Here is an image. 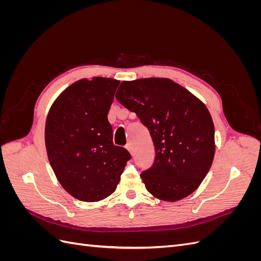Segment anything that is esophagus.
Instances as JSON below:
<instances>
[{
	"label": "esophagus",
	"instance_id": "obj_1",
	"mask_svg": "<svg viewBox=\"0 0 261 261\" xmlns=\"http://www.w3.org/2000/svg\"><path fill=\"white\" fill-rule=\"evenodd\" d=\"M126 149L128 150L130 154H133V146H132V144H127V145H126Z\"/></svg>",
	"mask_w": 261,
	"mask_h": 261
}]
</instances>
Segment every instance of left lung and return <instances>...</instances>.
Returning a JSON list of instances; mask_svg holds the SVG:
<instances>
[{"mask_svg": "<svg viewBox=\"0 0 261 261\" xmlns=\"http://www.w3.org/2000/svg\"><path fill=\"white\" fill-rule=\"evenodd\" d=\"M115 97L151 135L154 162L140 174L147 191L171 202L194 193L216 151L215 125L207 107L169 78L123 82Z\"/></svg>", "mask_w": 261, "mask_h": 261, "instance_id": "8db88e82", "label": "left lung"}]
</instances>
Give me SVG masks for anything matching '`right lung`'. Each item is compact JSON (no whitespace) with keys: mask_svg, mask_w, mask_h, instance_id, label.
Masks as SVG:
<instances>
[{"mask_svg":"<svg viewBox=\"0 0 261 261\" xmlns=\"http://www.w3.org/2000/svg\"><path fill=\"white\" fill-rule=\"evenodd\" d=\"M120 81L81 80L63 91L46 116V153L62 187L93 202L115 192L129 152L113 145L108 113Z\"/></svg>","mask_w":261,"mask_h":261,"instance_id":"add662e5","label":"right lung"}]
</instances>
